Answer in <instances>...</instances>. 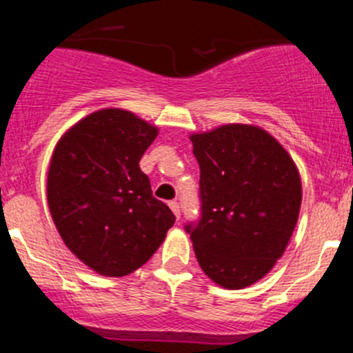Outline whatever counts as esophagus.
<instances>
[{
  "mask_svg": "<svg viewBox=\"0 0 353 353\" xmlns=\"http://www.w3.org/2000/svg\"><path fill=\"white\" fill-rule=\"evenodd\" d=\"M170 207H171V210H173V214L176 215V219H180V205H179V201H170Z\"/></svg>",
  "mask_w": 353,
  "mask_h": 353,
  "instance_id": "obj_1",
  "label": "esophagus"
}]
</instances>
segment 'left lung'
Segmentation results:
<instances>
[{"label": "left lung", "mask_w": 353, "mask_h": 353, "mask_svg": "<svg viewBox=\"0 0 353 353\" xmlns=\"http://www.w3.org/2000/svg\"><path fill=\"white\" fill-rule=\"evenodd\" d=\"M191 141L201 205L185 232L212 281L244 288L283 256L301 210V176L286 150L258 127L223 125Z\"/></svg>", "instance_id": "left-lung-1"}]
</instances>
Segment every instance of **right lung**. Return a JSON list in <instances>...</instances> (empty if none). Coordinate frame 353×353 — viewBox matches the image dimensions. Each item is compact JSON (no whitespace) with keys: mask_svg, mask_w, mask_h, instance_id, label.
I'll list each match as a JSON object with an SVG mask.
<instances>
[{"mask_svg":"<svg viewBox=\"0 0 353 353\" xmlns=\"http://www.w3.org/2000/svg\"><path fill=\"white\" fill-rule=\"evenodd\" d=\"M155 136L154 125L129 111L102 109L72 127L52 154V221L67 248L102 276L139 269L174 224L139 168Z\"/></svg>","mask_w":353,"mask_h":353,"instance_id":"add662e5","label":"right lung"}]
</instances>
